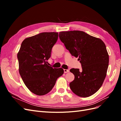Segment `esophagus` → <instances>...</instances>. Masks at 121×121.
<instances>
[{
	"label": "esophagus",
	"mask_w": 121,
	"mask_h": 121,
	"mask_svg": "<svg viewBox=\"0 0 121 121\" xmlns=\"http://www.w3.org/2000/svg\"><path fill=\"white\" fill-rule=\"evenodd\" d=\"M64 73H68V72H69V69H64Z\"/></svg>",
	"instance_id": "obj_1"
}]
</instances>
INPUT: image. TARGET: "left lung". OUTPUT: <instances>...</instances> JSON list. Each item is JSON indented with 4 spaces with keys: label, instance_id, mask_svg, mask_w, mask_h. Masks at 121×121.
<instances>
[{
    "label": "left lung",
    "instance_id": "8db88e82",
    "mask_svg": "<svg viewBox=\"0 0 121 121\" xmlns=\"http://www.w3.org/2000/svg\"><path fill=\"white\" fill-rule=\"evenodd\" d=\"M59 37L72 56L78 57L82 70L73 68L75 79L69 83L72 91L82 97L99 89L107 75L109 56L102 40L80 31L60 32Z\"/></svg>",
    "mask_w": 121,
    "mask_h": 121
}]
</instances>
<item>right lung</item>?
Wrapping results in <instances>:
<instances>
[{
	"mask_svg": "<svg viewBox=\"0 0 121 121\" xmlns=\"http://www.w3.org/2000/svg\"><path fill=\"white\" fill-rule=\"evenodd\" d=\"M57 39V32L39 33L26 38L17 53L21 78L29 90L37 95L49 92L64 74L62 68L53 69L47 65Z\"/></svg>",
	"mask_w": 121,
	"mask_h": 121,
	"instance_id": "obj_1",
	"label": "right lung"
}]
</instances>
